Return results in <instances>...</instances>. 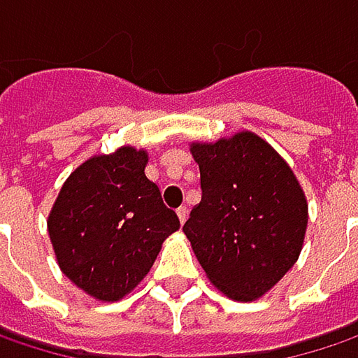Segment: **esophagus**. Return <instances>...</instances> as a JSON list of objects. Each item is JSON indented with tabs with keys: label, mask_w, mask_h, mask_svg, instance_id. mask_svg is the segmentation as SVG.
<instances>
[{
	"label": "esophagus",
	"mask_w": 358,
	"mask_h": 358,
	"mask_svg": "<svg viewBox=\"0 0 358 358\" xmlns=\"http://www.w3.org/2000/svg\"><path fill=\"white\" fill-rule=\"evenodd\" d=\"M177 216H179V222H181V224H185V220H187V208L181 206V208L177 210Z\"/></svg>",
	"instance_id": "esophagus-1"
}]
</instances>
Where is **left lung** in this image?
<instances>
[{
	"label": "left lung",
	"mask_w": 358,
	"mask_h": 358,
	"mask_svg": "<svg viewBox=\"0 0 358 358\" xmlns=\"http://www.w3.org/2000/svg\"><path fill=\"white\" fill-rule=\"evenodd\" d=\"M201 201L183 226L193 252L222 294L252 301L294 267L308 203L294 171L252 132L193 144Z\"/></svg>",
	"instance_id": "left-lung-1"
}]
</instances>
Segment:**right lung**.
I'll return each instance as SVG.
<instances>
[{
	"label": "right lung",
	"mask_w": 358,
	"mask_h": 358,
	"mask_svg": "<svg viewBox=\"0 0 358 358\" xmlns=\"http://www.w3.org/2000/svg\"><path fill=\"white\" fill-rule=\"evenodd\" d=\"M146 161L132 146L93 157L66 179L48 216L59 267L95 299L132 292L179 230L177 214L144 175Z\"/></svg>",
	"instance_id": "obj_1"
}]
</instances>
